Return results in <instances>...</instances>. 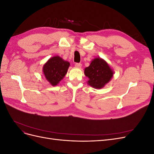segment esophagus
Returning a JSON list of instances; mask_svg holds the SVG:
<instances>
[{
    "label": "esophagus",
    "mask_w": 154,
    "mask_h": 154,
    "mask_svg": "<svg viewBox=\"0 0 154 154\" xmlns=\"http://www.w3.org/2000/svg\"><path fill=\"white\" fill-rule=\"evenodd\" d=\"M75 66L76 67H82V63H75Z\"/></svg>",
    "instance_id": "34e87169"
}]
</instances>
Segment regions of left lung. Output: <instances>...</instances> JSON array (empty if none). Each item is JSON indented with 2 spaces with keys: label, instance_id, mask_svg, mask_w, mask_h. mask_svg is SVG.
<instances>
[{
  "label": "left lung",
  "instance_id": "left-lung-1",
  "mask_svg": "<svg viewBox=\"0 0 154 154\" xmlns=\"http://www.w3.org/2000/svg\"><path fill=\"white\" fill-rule=\"evenodd\" d=\"M84 73L88 78V84L98 89L109 83L114 75V71L109 64L99 57L92 60L90 66L85 69Z\"/></svg>",
  "mask_w": 154,
  "mask_h": 154
}]
</instances>
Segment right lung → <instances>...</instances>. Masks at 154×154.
<instances>
[{"label":"right lung","instance_id":"add662e5","mask_svg":"<svg viewBox=\"0 0 154 154\" xmlns=\"http://www.w3.org/2000/svg\"><path fill=\"white\" fill-rule=\"evenodd\" d=\"M70 63L57 56L48 60L43 66L44 76L51 85H57L66 76Z\"/></svg>","mask_w":154,"mask_h":154}]
</instances>
